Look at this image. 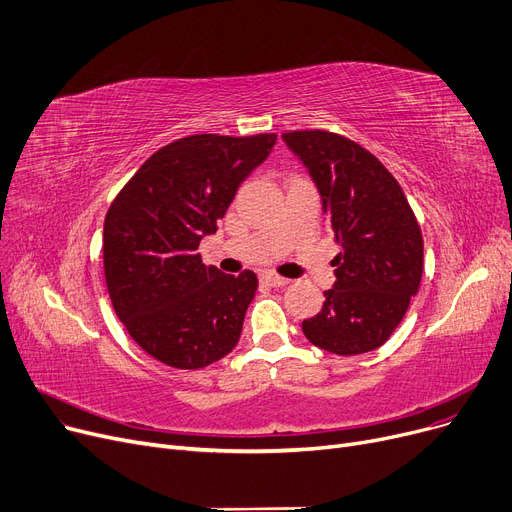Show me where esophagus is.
<instances>
[{
  "instance_id": "esophagus-1",
  "label": "esophagus",
  "mask_w": 512,
  "mask_h": 512,
  "mask_svg": "<svg viewBox=\"0 0 512 512\" xmlns=\"http://www.w3.org/2000/svg\"><path fill=\"white\" fill-rule=\"evenodd\" d=\"M261 282L267 284V286H286L290 280L288 278H282L278 274H263L261 276Z\"/></svg>"
}]
</instances>
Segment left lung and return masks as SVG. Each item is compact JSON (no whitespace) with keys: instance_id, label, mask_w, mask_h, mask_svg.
Returning a JSON list of instances; mask_svg holds the SVG:
<instances>
[{"instance_id":"obj_1","label":"left lung","mask_w":512,"mask_h":512,"mask_svg":"<svg viewBox=\"0 0 512 512\" xmlns=\"http://www.w3.org/2000/svg\"><path fill=\"white\" fill-rule=\"evenodd\" d=\"M284 141L309 168L342 253L307 340L334 355L382 346L405 317L423 276V236L396 178L359 143L330 130H292Z\"/></svg>"}]
</instances>
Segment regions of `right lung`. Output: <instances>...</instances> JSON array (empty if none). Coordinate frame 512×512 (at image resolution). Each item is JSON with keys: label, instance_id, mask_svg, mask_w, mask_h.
<instances>
[{"label": "right lung", "instance_id": "obj_1", "mask_svg": "<svg viewBox=\"0 0 512 512\" xmlns=\"http://www.w3.org/2000/svg\"><path fill=\"white\" fill-rule=\"evenodd\" d=\"M278 134H191L157 149L122 186L103 222V274L130 338L176 369H201L236 346L257 276L203 263L199 242Z\"/></svg>", "mask_w": 512, "mask_h": 512}]
</instances>
